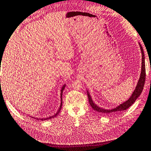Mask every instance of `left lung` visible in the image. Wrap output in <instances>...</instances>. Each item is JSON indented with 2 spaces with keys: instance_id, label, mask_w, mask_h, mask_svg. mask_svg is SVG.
Returning <instances> with one entry per match:
<instances>
[{
  "instance_id": "1",
  "label": "left lung",
  "mask_w": 151,
  "mask_h": 151,
  "mask_svg": "<svg viewBox=\"0 0 151 151\" xmlns=\"http://www.w3.org/2000/svg\"><path fill=\"white\" fill-rule=\"evenodd\" d=\"M140 49H141V52H142V71H141L140 77L138 80V84H137V86H136V89L134 91L133 93H132V96H130V98L127 100V101L125 102V103L122 104V105H120L118 106H117L116 108L113 109H110V110H106V109H102L101 107H99V106L95 105V104L93 103V101H92L91 96H90L89 92H87L89 103H90V106H92V108L93 109L94 111H96L97 112L103 113V114H111V113H112L121 112V111L127 109L129 106L133 105L134 102L136 101V100L138 99V97L139 96H140L141 92H142L144 86H145V78H146L145 54H144L143 48L142 46H141L140 44Z\"/></svg>"
}]
</instances>
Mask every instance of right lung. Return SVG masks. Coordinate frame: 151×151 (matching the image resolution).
I'll return each instance as SVG.
<instances>
[{
	"instance_id": "1",
	"label": "right lung",
	"mask_w": 151,
	"mask_h": 151,
	"mask_svg": "<svg viewBox=\"0 0 151 151\" xmlns=\"http://www.w3.org/2000/svg\"><path fill=\"white\" fill-rule=\"evenodd\" d=\"M65 86H63L62 87V88H61V105H60V107H59V110L57 111V113H55V114L54 115H52V116H51V117H46V118H45V119H38V118H36V119H40V120H42V121H43V120H46V119H51V118H53V117H56V116L58 115V113H59V112H60V111H61V107H62V94H63V90H64V88H65Z\"/></svg>"
}]
</instances>
